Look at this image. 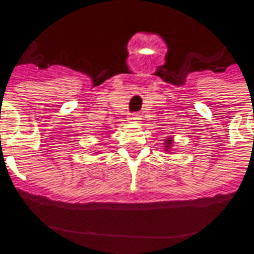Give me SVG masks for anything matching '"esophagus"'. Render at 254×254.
I'll list each match as a JSON object with an SVG mask.
<instances>
[{
  "instance_id": "obj_1",
  "label": "esophagus",
  "mask_w": 254,
  "mask_h": 254,
  "mask_svg": "<svg viewBox=\"0 0 254 254\" xmlns=\"http://www.w3.org/2000/svg\"><path fill=\"white\" fill-rule=\"evenodd\" d=\"M129 120H130V121H134V123H138L139 120H141V116H139L138 113H131V115L129 116Z\"/></svg>"
}]
</instances>
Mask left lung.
<instances>
[{
	"label": "left lung",
	"mask_w": 254,
	"mask_h": 254,
	"mask_svg": "<svg viewBox=\"0 0 254 254\" xmlns=\"http://www.w3.org/2000/svg\"><path fill=\"white\" fill-rule=\"evenodd\" d=\"M167 145H170V142H167Z\"/></svg>",
	"instance_id": "left-lung-1"
}]
</instances>
